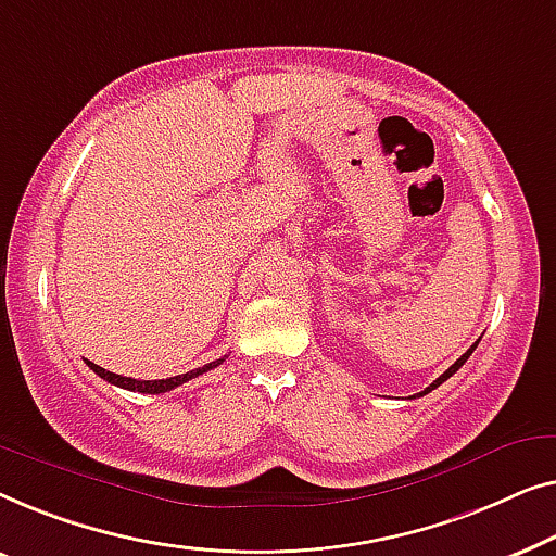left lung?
Listing matches in <instances>:
<instances>
[{
	"instance_id": "left-lung-1",
	"label": "left lung",
	"mask_w": 556,
	"mask_h": 556,
	"mask_svg": "<svg viewBox=\"0 0 556 556\" xmlns=\"http://www.w3.org/2000/svg\"><path fill=\"white\" fill-rule=\"evenodd\" d=\"M476 345H479V340H476V342H473V345H471V348H468V350H466V353H464V355H460V357L456 359V363H453V365L448 367V370H445V372L441 375V378H435V380L431 382V386H428L426 390H420V393H418V395H413V397H420V395L431 393V390H435L438 386H441V382H445V380H448V378H451V375H453V372H456V370H458V367H460V365H464L468 357H471V353H473V350H476Z\"/></svg>"
}]
</instances>
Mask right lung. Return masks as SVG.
I'll list each match as a JSON object with an SVG mask.
<instances>
[{
	"label": "right lung",
	"instance_id": "obj_1",
	"mask_svg": "<svg viewBox=\"0 0 556 556\" xmlns=\"http://www.w3.org/2000/svg\"><path fill=\"white\" fill-rule=\"evenodd\" d=\"M224 359H226V355L214 359V363H208V365H203V367H197V370H189V372L176 375V378H166V380H136V378H123V375H115V372H111V370H105V367L90 363V359H85V363H88V367H90L92 372L100 375V378L111 382V386H118V388H123V390H132V393L159 395V393H168V390L184 386V382H189V380H193V378H199V375H203V372L214 370V367L222 365Z\"/></svg>",
	"mask_w": 556,
	"mask_h": 556
}]
</instances>
